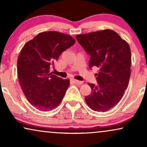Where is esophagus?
Returning a JSON list of instances; mask_svg holds the SVG:
<instances>
[{
  "instance_id": "34e87169",
  "label": "esophagus",
  "mask_w": 147,
  "mask_h": 147,
  "mask_svg": "<svg viewBox=\"0 0 147 147\" xmlns=\"http://www.w3.org/2000/svg\"><path fill=\"white\" fill-rule=\"evenodd\" d=\"M72 81H73V82L75 83H76V84L78 85H80L83 84V82H82V81H79V80H76V79H72Z\"/></svg>"
}]
</instances>
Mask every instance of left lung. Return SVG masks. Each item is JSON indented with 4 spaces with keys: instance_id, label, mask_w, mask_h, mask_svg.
Segmentation results:
<instances>
[{
    "instance_id": "left-lung-1",
    "label": "left lung",
    "mask_w": 147,
    "mask_h": 147,
    "mask_svg": "<svg viewBox=\"0 0 147 147\" xmlns=\"http://www.w3.org/2000/svg\"><path fill=\"white\" fill-rule=\"evenodd\" d=\"M77 41L91 55L90 68L96 66L97 84L89 83L92 93L85 98L95 111H107L120 101L129 84L131 50L129 44L110 29L76 36Z\"/></svg>"
}]
</instances>
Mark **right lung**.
Returning a JSON list of instances; mask_svg holds the SVG:
<instances>
[{"instance_id": "obj_1", "label": "right lung", "mask_w": 147, "mask_h": 147, "mask_svg": "<svg viewBox=\"0 0 147 147\" xmlns=\"http://www.w3.org/2000/svg\"><path fill=\"white\" fill-rule=\"evenodd\" d=\"M75 42L70 35L47 31L22 47L17 63L18 79L26 98L38 110L51 111L62 102L70 80L52 75L49 68Z\"/></svg>"}]
</instances>
